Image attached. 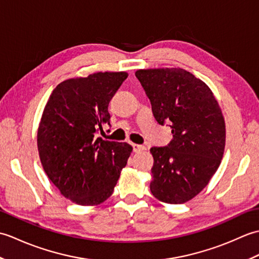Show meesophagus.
<instances>
[{
    "instance_id": "obj_1",
    "label": "esophagus",
    "mask_w": 259,
    "mask_h": 259,
    "mask_svg": "<svg viewBox=\"0 0 259 259\" xmlns=\"http://www.w3.org/2000/svg\"><path fill=\"white\" fill-rule=\"evenodd\" d=\"M131 146H133V149H134V151H135V152H140V151H142V150H145V149H146V147H145V146H142V145L133 144Z\"/></svg>"
}]
</instances>
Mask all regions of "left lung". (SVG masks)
<instances>
[{"mask_svg":"<svg viewBox=\"0 0 259 259\" xmlns=\"http://www.w3.org/2000/svg\"><path fill=\"white\" fill-rule=\"evenodd\" d=\"M159 124L170 123L172 140L152 147L151 194L167 203H184L205 188L224 155L225 121L211 90L178 68L136 72Z\"/></svg>","mask_w":259,"mask_h":259,"instance_id":"left-lung-1","label":"left lung"}]
</instances>
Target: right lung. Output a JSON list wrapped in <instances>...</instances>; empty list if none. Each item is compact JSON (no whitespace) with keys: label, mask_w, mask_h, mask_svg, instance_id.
Returning a JSON list of instances; mask_svg holds the SVG:
<instances>
[{"label":"right lung","mask_w":259,"mask_h":259,"mask_svg":"<svg viewBox=\"0 0 259 259\" xmlns=\"http://www.w3.org/2000/svg\"><path fill=\"white\" fill-rule=\"evenodd\" d=\"M126 72H98L65 80L51 93L37 129L41 163L53 185L82 206L112 195L133 151L126 142L98 137L110 124L109 102ZM110 131V130H108Z\"/></svg>","instance_id":"right-lung-1"}]
</instances>
